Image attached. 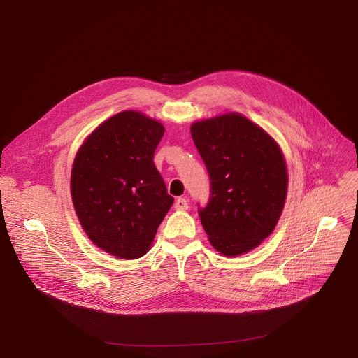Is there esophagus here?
<instances>
[{
	"instance_id": "obj_1",
	"label": "esophagus",
	"mask_w": 358,
	"mask_h": 358,
	"mask_svg": "<svg viewBox=\"0 0 358 358\" xmlns=\"http://www.w3.org/2000/svg\"><path fill=\"white\" fill-rule=\"evenodd\" d=\"M174 207H176V210H178V211H185V210H188V201H187L185 198L180 196V198L176 199Z\"/></svg>"
}]
</instances>
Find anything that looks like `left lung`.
Listing matches in <instances>:
<instances>
[{
	"mask_svg": "<svg viewBox=\"0 0 358 358\" xmlns=\"http://www.w3.org/2000/svg\"><path fill=\"white\" fill-rule=\"evenodd\" d=\"M191 136L210 176V198L198 215L211 245L227 257L258 246L285 206L287 171L280 148L238 113L196 122Z\"/></svg>",
	"mask_w": 358,
	"mask_h": 358,
	"instance_id": "1",
	"label": "left lung"
}]
</instances>
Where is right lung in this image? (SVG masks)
I'll list each match as a JSON object with an SVG mask.
<instances>
[{
  "label": "right lung",
  "instance_id": "add662e5",
  "mask_svg": "<svg viewBox=\"0 0 358 358\" xmlns=\"http://www.w3.org/2000/svg\"><path fill=\"white\" fill-rule=\"evenodd\" d=\"M162 123L126 110L101 123L73 162L71 192L90 241L123 259L150 249L174 198L155 166Z\"/></svg>",
  "mask_w": 358,
  "mask_h": 358
}]
</instances>
